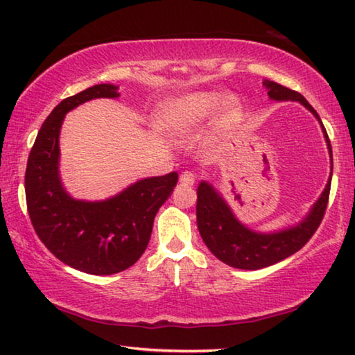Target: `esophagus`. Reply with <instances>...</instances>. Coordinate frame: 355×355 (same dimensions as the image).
<instances>
[{"label":"esophagus","instance_id":"esophagus-1","mask_svg":"<svg viewBox=\"0 0 355 355\" xmlns=\"http://www.w3.org/2000/svg\"><path fill=\"white\" fill-rule=\"evenodd\" d=\"M196 173L194 172H183L182 175H180V183L184 184V186H192L196 183Z\"/></svg>","mask_w":355,"mask_h":355}]
</instances>
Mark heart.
Wrapping results in <instances>:
<instances>
[{
  "label": "heart",
  "instance_id": "1",
  "mask_svg": "<svg viewBox=\"0 0 355 355\" xmlns=\"http://www.w3.org/2000/svg\"><path fill=\"white\" fill-rule=\"evenodd\" d=\"M216 97L208 92H194L171 100L161 106L156 116V127L169 137H184L191 135L211 114ZM236 98L225 97L216 114V123L228 127L236 114Z\"/></svg>",
  "mask_w": 355,
  "mask_h": 355
}]
</instances>
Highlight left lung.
<instances>
[{"label":"left lung","instance_id":"obj_1","mask_svg":"<svg viewBox=\"0 0 355 355\" xmlns=\"http://www.w3.org/2000/svg\"><path fill=\"white\" fill-rule=\"evenodd\" d=\"M263 86L266 87L268 95L275 101H299L300 105L307 107L313 114L321 125L324 139L327 144L330 155V171L334 167L332 161V147L318 112L302 95L296 91H291L282 84L264 80ZM330 182H332V172L327 180L326 188L320 196L313 207L302 220L296 225L282 228L279 232L263 233L255 232L245 227L241 220H238L235 213L225 202L224 197L211 183L203 180L197 188V227H199L200 236L207 244L209 252L220 260L222 263L236 269H261L271 264L285 260L299 249L307 244L309 239L313 236L316 228L320 227L322 216L326 213L329 202Z\"/></svg>","mask_w":355,"mask_h":355}]
</instances>
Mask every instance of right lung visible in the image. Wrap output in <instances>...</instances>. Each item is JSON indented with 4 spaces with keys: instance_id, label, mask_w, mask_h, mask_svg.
<instances>
[{
    "instance_id": "obj_1",
    "label": "right lung",
    "mask_w": 355,
    "mask_h": 355,
    "mask_svg": "<svg viewBox=\"0 0 355 355\" xmlns=\"http://www.w3.org/2000/svg\"><path fill=\"white\" fill-rule=\"evenodd\" d=\"M119 86L97 84L62 100L42 125L26 166L25 191L33 227L62 263L94 275L133 266L152 235L153 219L169 199L178 173L137 180L106 200H78L59 173V135L65 114L94 98H117Z\"/></svg>"
}]
</instances>
